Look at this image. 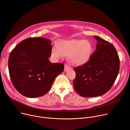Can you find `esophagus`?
Segmentation results:
<instances>
[{"instance_id": "obj_1", "label": "esophagus", "mask_w": 130, "mask_h": 130, "mask_svg": "<svg viewBox=\"0 0 130 130\" xmlns=\"http://www.w3.org/2000/svg\"><path fill=\"white\" fill-rule=\"evenodd\" d=\"M71 69V67L69 66L68 65H66L65 64V66H64V71L66 72L69 70H70Z\"/></svg>"}]
</instances>
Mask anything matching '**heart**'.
Here are the masks:
<instances>
[{
	"mask_svg": "<svg viewBox=\"0 0 130 130\" xmlns=\"http://www.w3.org/2000/svg\"><path fill=\"white\" fill-rule=\"evenodd\" d=\"M93 50L90 42L88 40L71 39L62 40L59 42L58 46L52 47L51 55L57 59L68 55L70 62L76 65H82L87 62Z\"/></svg>",
	"mask_w": 130,
	"mask_h": 130,
	"instance_id": "b5f03b06",
	"label": "heart"
}]
</instances>
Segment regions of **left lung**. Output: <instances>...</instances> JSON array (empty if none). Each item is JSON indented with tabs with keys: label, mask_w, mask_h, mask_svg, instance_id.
<instances>
[{
	"label": "left lung",
	"mask_w": 130,
	"mask_h": 130,
	"mask_svg": "<svg viewBox=\"0 0 130 130\" xmlns=\"http://www.w3.org/2000/svg\"><path fill=\"white\" fill-rule=\"evenodd\" d=\"M94 38L97 41L96 51L87 63L74 68V89L84 97L100 96L108 91L120 68L119 57L114 46L100 37Z\"/></svg>",
	"instance_id": "1"
}]
</instances>
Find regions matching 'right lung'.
Masks as SVG:
<instances>
[{"label":"right lung","mask_w":130,"mask_h":130,"mask_svg":"<svg viewBox=\"0 0 130 130\" xmlns=\"http://www.w3.org/2000/svg\"><path fill=\"white\" fill-rule=\"evenodd\" d=\"M51 41L29 38L15 47L8 59L11 82L20 93L29 98L42 96L51 89L56 77L64 69L62 63H51Z\"/></svg>","instance_id":"right-lung-1"}]
</instances>
